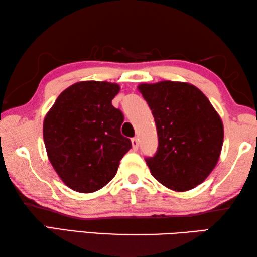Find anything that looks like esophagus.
Segmentation results:
<instances>
[{"label": "esophagus", "instance_id": "obj_1", "mask_svg": "<svg viewBox=\"0 0 257 257\" xmlns=\"http://www.w3.org/2000/svg\"><path fill=\"white\" fill-rule=\"evenodd\" d=\"M132 144H133V149L136 151V150H138V145H139V142H138V138H133L132 139Z\"/></svg>", "mask_w": 257, "mask_h": 257}]
</instances>
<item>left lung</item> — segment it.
<instances>
[{"label": "left lung", "mask_w": 257, "mask_h": 257, "mask_svg": "<svg viewBox=\"0 0 257 257\" xmlns=\"http://www.w3.org/2000/svg\"><path fill=\"white\" fill-rule=\"evenodd\" d=\"M158 129L159 149L146 159L152 176L173 191L195 188L219 161L223 123L196 86L164 80L138 85Z\"/></svg>", "instance_id": "left-lung-1"}]
</instances>
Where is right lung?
I'll return each mask as SVG.
<instances>
[{
  "label": "right lung",
  "instance_id": "add662e5",
  "mask_svg": "<svg viewBox=\"0 0 257 257\" xmlns=\"http://www.w3.org/2000/svg\"><path fill=\"white\" fill-rule=\"evenodd\" d=\"M119 92L114 82H76L46 113L43 138L47 156L60 179L78 193H94L107 185L132 149L130 139L120 132L122 112L112 105Z\"/></svg>",
  "mask_w": 257,
  "mask_h": 257
}]
</instances>
